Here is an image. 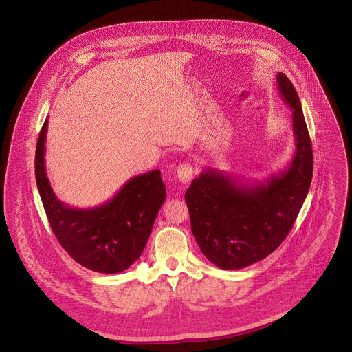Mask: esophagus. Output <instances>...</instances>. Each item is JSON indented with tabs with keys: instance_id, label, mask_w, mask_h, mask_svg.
<instances>
[{
	"instance_id": "1",
	"label": "esophagus",
	"mask_w": 352,
	"mask_h": 352,
	"mask_svg": "<svg viewBox=\"0 0 352 352\" xmlns=\"http://www.w3.org/2000/svg\"><path fill=\"white\" fill-rule=\"evenodd\" d=\"M195 169L192 168V165L190 164V162H183L179 168H177V173H176V176H177V179L182 182V183H190L192 179H194V176H195Z\"/></svg>"
}]
</instances>
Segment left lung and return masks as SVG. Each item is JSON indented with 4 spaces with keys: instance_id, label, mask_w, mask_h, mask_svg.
Wrapping results in <instances>:
<instances>
[{
    "instance_id": "obj_1",
    "label": "left lung",
    "mask_w": 352,
    "mask_h": 352,
    "mask_svg": "<svg viewBox=\"0 0 352 352\" xmlns=\"http://www.w3.org/2000/svg\"><path fill=\"white\" fill-rule=\"evenodd\" d=\"M278 91L293 109L296 153L289 166L264 183L204 169L186 192L192 234L201 253L222 270H239L267 257L292 230L310 188L313 151L292 81L276 74Z\"/></svg>"
}]
</instances>
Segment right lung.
I'll list each match as a JSON object with an SVG mask.
<instances>
[{
	"mask_svg": "<svg viewBox=\"0 0 352 352\" xmlns=\"http://www.w3.org/2000/svg\"><path fill=\"white\" fill-rule=\"evenodd\" d=\"M46 119L36 144L35 177L51 229L77 263L101 274H116L133 265L144 251L155 217L166 198L158 169L130 179L100 206L76 208L54 194L45 168Z\"/></svg>",
	"mask_w": 352,
	"mask_h": 352,
	"instance_id": "obj_1",
	"label": "right lung"
}]
</instances>
